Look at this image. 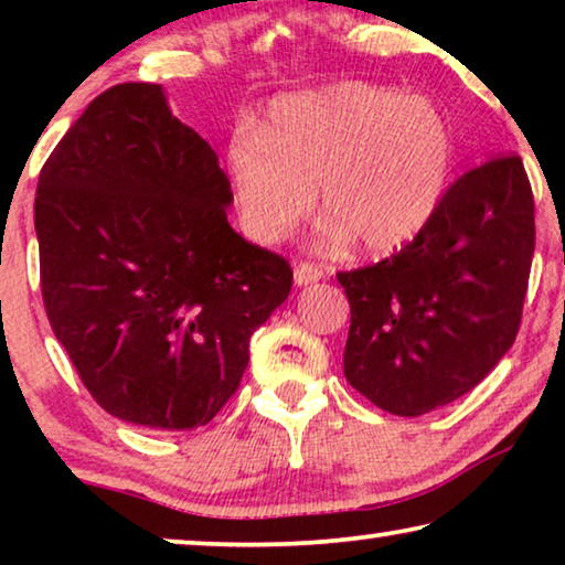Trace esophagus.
Segmentation results:
<instances>
[{
	"instance_id": "obj_1",
	"label": "esophagus",
	"mask_w": 565,
	"mask_h": 565,
	"mask_svg": "<svg viewBox=\"0 0 565 565\" xmlns=\"http://www.w3.org/2000/svg\"><path fill=\"white\" fill-rule=\"evenodd\" d=\"M323 277V269L316 262H298L296 265V285H311Z\"/></svg>"
}]
</instances>
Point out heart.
<instances>
[{
	"label": "heart",
	"instance_id": "obj_1",
	"mask_svg": "<svg viewBox=\"0 0 565 565\" xmlns=\"http://www.w3.org/2000/svg\"><path fill=\"white\" fill-rule=\"evenodd\" d=\"M450 122L424 97L347 82L275 99L259 130L231 138L226 164L242 228L277 244L313 207L331 234L393 252L435 218L450 182Z\"/></svg>",
	"mask_w": 565,
	"mask_h": 565
}]
</instances>
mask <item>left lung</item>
<instances>
[{
  "label": "left lung",
  "instance_id": "left-lung-1",
  "mask_svg": "<svg viewBox=\"0 0 565 565\" xmlns=\"http://www.w3.org/2000/svg\"><path fill=\"white\" fill-rule=\"evenodd\" d=\"M535 252V198L516 153L468 169L401 252L337 273L350 300L344 375L398 416L466 396L514 344Z\"/></svg>",
  "mask_w": 565,
  "mask_h": 565
}]
</instances>
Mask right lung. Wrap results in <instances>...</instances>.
<instances>
[{
  "mask_svg": "<svg viewBox=\"0 0 565 565\" xmlns=\"http://www.w3.org/2000/svg\"><path fill=\"white\" fill-rule=\"evenodd\" d=\"M231 200L215 151L151 82L92 99L43 164L45 316L107 414L182 431L236 393L292 269L228 226Z\"/></svg>",
  "mask_w": 565,
  "mask_h": 565,
  "instance_id": "right-lung-1",
  "label": "right lung"
}]
</instances>
